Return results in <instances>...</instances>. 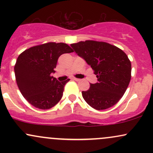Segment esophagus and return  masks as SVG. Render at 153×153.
Masks as SVG:
<instances>
[{"label":"esophagus","instance_id":"1","mask_svg":"<svg viewBox=\"0 0 153 153\" xmlns=\"http://www.w3.org/2000/svg\"><path fill=\"white\" fill-rule=\"evenodd\" d=\"M73 80H75V81H80V79H79V78H73Z\"/></svg>","mask_w":153,"mask_h":153}]
</instances>
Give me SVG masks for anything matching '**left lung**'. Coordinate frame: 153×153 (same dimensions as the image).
<instances>
[{"instance_id":"8db88e82","label":"left lung","mask_w":153,"mask_h":153,"mask_svg":"<svg viewBox=\"0 0 153 153\" xmlns=\"http://www.w3.org/2000/svg\"><path fill=\"white\" fill-rule=\"evenodd\" d=\"M78 56L94 70L98 82L90 84L82 96L89 106L103 110L122 99L131 80V65L127 55L114 45L94 40L71 44Z\"/></svg>"}]
</instances>
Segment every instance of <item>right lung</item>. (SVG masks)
Instances as JSON below:
<instances>
[{
	"label": "right lung",
	"mask_w": 153,
	"mask_h": 153,
	"mask_svg": "<svg viewBox=\"0 0 153 153\" xmlns=\"http://www.w3.org/2000/svg\"><path fill=\"white\" fill-rule=\"evenodd\" d=\"M73 52L65 43L48 42L19 54L14 66L16 81L23 96L33 106L49 109L59 102L70 79L59 82L51 74L54 73L59 56Z\"/></svg>",
	"instance_id": "right-lung-1"
}]
</instances>
